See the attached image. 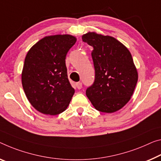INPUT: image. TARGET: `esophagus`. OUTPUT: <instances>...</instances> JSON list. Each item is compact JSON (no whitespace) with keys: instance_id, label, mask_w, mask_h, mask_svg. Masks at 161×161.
<instances>
[{"instance_id":"34e87169","label":"esophagus","mask_w":161,"mask_h":161,"mask_svg":"<svg viewBox=\"0 0 161 161\" xmlns=\"http://www.w3.org/2000/svg\"><path fill=\"white\" fill-rule=\"evenodd\" d=\"M75 86L76 88H77L78 89H81V88H82V83L80 82H78L75 83Z\"/></svg>"}]
</instances>
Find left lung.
Instances as JSON below:
<instances>
[{"instance_id": "left-lung-1", "label": "left lung", "mask_w": 161, "mask_h": 161, "mask_svg": "<svg viewBox=\"0 0 161 161\" xmlns=\"http://www.w3.org/2000/svg\"><path fill=\"white\" fill-rule=\"evenodd\" d=\"M82 39L93 47L91 57L95 69L94 81L86 89V96L99 112H117L130 100L137 82L132 55L112 36L88 32Z\"/></svg>"}]
</instances>
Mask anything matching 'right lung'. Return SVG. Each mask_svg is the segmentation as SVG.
<instances>
[{
    "instance_id": "obj_1",
    "label": "right lung",
    "mask_w": 161,
    "mask_h": 161,
    "mask_svg": "<svg viewBox=\"0 0 161 161\" xmlns=\"http://www.w3.org/2000/svg\"><path fill=\"white\" fill-rule=\"evenodd\" d=\"M73 36H46L29 49L21 74L27 98L38 112L56 115L65 111L75 93L68 78L67 53L75 44Z\"/></svg>"
}]
</instances>
